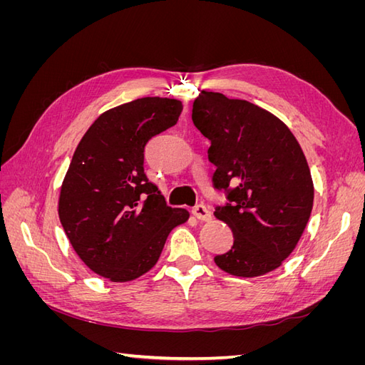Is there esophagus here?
I'll return each mask as SVG.
<instances>
[{"label":"esophagus","instance_id":"1","mask_svg":"<svg viewBox=\"0 0 365 365\" xmlns=\"http://www.w3.org/2000/svg\"><path fill=\"white\" fill-rule=\"evenodd\" d=\"M192 213L196 219H200V220H210V219H212V213H210V210L204 204L195 205L193 210H192Z\"/></svg>","mask_w":365,"mask_h":365}]
</instances>
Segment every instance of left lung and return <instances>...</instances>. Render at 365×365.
Segmentation results:
<instances>
[{
	"instance_id": "left-lung-1",
	"label": "left lung",
	"mask_w": 365,
	"mask_h": 365,
	"mask_svg": "<svg viewBox=\"0 0 365 365\" xmlns=\"http://www.w3.org/2000/svg\"><path fill=\"white\" fill-rule=\"evenodd\" d=\"M192 120L212 145L213 185L227 204L215 216L233 231V247L215 257L237 277L279 268L300 240L314 205V182L289 128L257 105L202 91Z\"/></svg>"
}]
</instances>
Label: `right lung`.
Listing matches in <instances>:
<instances>
[{
  "label": "right lung",
  "instance_id": "obj_1",
  "mask_svg": "<svg viewBox=\"0 0 365 365\" xmlns=\"http://www.w3.org/2000/svg\"><path fill=\"white\" fill-rule=\"evenodd\" d=\"M182 103L143 97L103 113L77 145L59 196V219L83 263L130 282L160 259L170 231L189 219L165 204L145 173L148 141L178 121Z\"/></svg>",
  "mask_w": 365,
  "mask_h": 365
}]
</instances>
